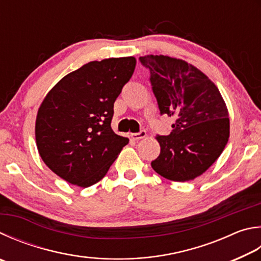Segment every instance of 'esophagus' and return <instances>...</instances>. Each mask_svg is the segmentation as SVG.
Masks as SVG:
<instances>
[{
    "mask_svg": "<svg viewBox=\"0 0 261 261\" xmlns=\"http://www.w3.org/2000/svg\"><path fill=\"white\" fill-rule=\"evenodd\" d=\"M146 136H147V134H146L145 130H140L139 132H137V134H132V135H131L132 139H135V140L143 139V138H145Z\"/></svg>",
    "mask_w": 261,
    "mask_h": 261,
    "instance_id": "1",
    "label": "esophagus"
}]
</instances>
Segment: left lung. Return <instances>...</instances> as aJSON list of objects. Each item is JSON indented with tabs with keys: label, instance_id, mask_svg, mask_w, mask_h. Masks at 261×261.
I'll return each mask as SVG.
<instances>
[{
	"label": "left lung",
	"instance_id": "left-lung-1",
	"mask_svg": "<svg viewBox=\"0 0 261 261\" xmlns=\"http://www.w3.org/2000/svg\"><path fill=\"white\" fill-rule=\"evenodd\" d=\"M161 115L176 118L169 136H156L161 146L151 168L172 181H188L216 162L229 138L228 110L211 80L185 60L144 56Z\"/></svg>",
	"mask_w": 261,
	"mask_h": 261
}]
</instances>
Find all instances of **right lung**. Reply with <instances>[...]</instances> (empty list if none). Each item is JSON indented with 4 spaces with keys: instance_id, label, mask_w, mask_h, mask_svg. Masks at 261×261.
<instances>
[{
    "instance_id": "obj_1",
    "label": "right lung",
    "mask_w": 261,
    "mask_h": 261,
    "mask_svg": "<svg viewBox=\"0 0 261 261\" xmlns=\"http://www.w3.org/2000/svg\"><path fill=\"white\" fill-rule=\"evenodd\" d=\"M136 63L135 57L90 61L46 94L37 112L35 138L41 159L57 176L83 188L106 176L129 143L111 123Z\"/></svg>"
}]
</instances>
